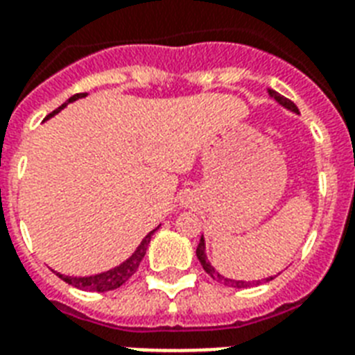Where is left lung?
Here are the masks:
<instances>
[{
    "mask_svg": "<svg viewBox=\"0 0 355 355\" xmlns=\"http://www.w3.org/2000/svg\"><path fill=\"white\" fill-rule=\"evenodd\" d=\"M269 96H270V97H275L276 101L280 103L282 107H286L287 110H291V112H297V114H298V108H297V105H295V103H293V101H289V99H287V97L280 96V94H278V92H275V90H269ZM205 250H206V245H205V237H200V241H199V247H197V258H199L200 265H202V269H205L206 272H208V275H210L211 278H214V280L221 282V284H225V286L237 287V289H241V287H248V286H252L254 282L230 280V278H225V276H223V275H219V272H217V270L214 269V265H211L210 261H208V258H206V252H205ZM269 280H272V276H270V278H265V282H269ZM256 284H259V280L256 282Z\"/></svg>",
    "mask_w": 355,
    "mask_h": 355,
    "instance_id": "obj_1",
    "label": "left lung"
}]
</instances>
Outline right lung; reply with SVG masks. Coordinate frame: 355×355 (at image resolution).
Instances as JSON below:
<instances>
[{"mask_svg":"<svg viewBox=\"0 0 355 355\" xmlns=\"http://www.w3.org/2000/svg\"><path fill=\"white\" fill-rule=\"evenodd\" d=\"M80 97H86V94H75V96H71L68 101L64 103V105H60L57 110H53L46 119H49L51 116L60 112L68 103L77 101V99H80ZM153 234H155V230L144 237V241L139 243V247L134 250V254L130 256V258L125 259V261H123L121 265H118V267L107 270V272H101V275H94V276H79V278H77V276H64L57 272L58 278H62V280L66 282V284H69V286L77 287V289H85V291L105 293V291H112V289H118V287H121L123 284H125V282H127L128 278L138 270L139 263H141V259H144L145 252H147V245H149L150 236H153Z\"/></svg>","mask_w":355,"mask_h":355,"instance_id":"add662e5","label":"right lung"}]
</instances>
